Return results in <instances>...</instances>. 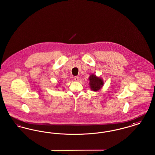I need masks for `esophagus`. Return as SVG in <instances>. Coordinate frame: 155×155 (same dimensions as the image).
<instances>
[{"label": "esophagus", "mask_w": 155, "mask_h": 155, "mask_svg": "<svg viewBox=\"0 0 155 155\" xmlns=\"http://www.w3.org/2000/svg\"><path fill=\"white\" fill-rule=\"evenodd\" d=\"M74 80L75 81H78L80 79H79V77H74Z\"/></svg>", "instance_id": "esophagus-1"}]
</instances>
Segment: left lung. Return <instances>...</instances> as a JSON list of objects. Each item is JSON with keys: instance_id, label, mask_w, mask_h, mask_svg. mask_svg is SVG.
<instances>
[{"instance_id": "left-lung-1", "label": "left lung", "mask_w": 155, "mask_h": 155, "mask_svg": "<svg viewBox=\"0 0 155 155\" xmlns=\"http://www.w3.org/2000/svg\"><path fill=\"white\" fill-rule=\"evenodd\" d=\"M88 80L90 88L92 91H98L103 87L104 84L103 79L99 77H97L96 75L91 74L89 76Z\"/></svg>"}]
</instances>
